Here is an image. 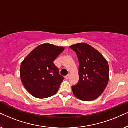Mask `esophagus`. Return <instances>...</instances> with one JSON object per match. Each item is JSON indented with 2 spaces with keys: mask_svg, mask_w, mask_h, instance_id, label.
<instances>
[{
  "mask_svg": "<svg viewBox=\"0 0 128 128\" xmlns=\"http://www.w3.org/2000/svg\"><path fill=\"white\" fill-rule=\"evenodd\" d=\"M65 78H66V80H68V78H70V75H67V76H65Z\"/></svg>",
  "mask_w": 128,
  "mask_h": 128,
  "instance_id": "34e87169",
  "label": "esophagus"
}]
</instances>
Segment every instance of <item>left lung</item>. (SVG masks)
Returning a JSON list of instances; mask_svg holds the SVG:
<instances>
[{
    "mask_svg": "<svg viewBox=\"0 0 128 128\" xmlns=\"http://www.w3.org/2000/svg\"><path fill=\"white\" fill-rule=\"evenodd\" d=\"M79 61V81L72 86L74 96L91 101L101 95L109 81V65L102 54L89 44L81 42L71 46Z\"/></svg>",
    "mask_w": 128,
    "mask_h": 128,
    "instance_id": "1",
    "label": "left lung"
}]
</instances>
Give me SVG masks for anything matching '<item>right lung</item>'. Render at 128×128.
I'll return each mask as SVG.
<instances>
[{
  "mask_svg": "<svg viewBox=\"0 0 128 128\" xmlns=\"http://www.w3.org/2000/svg\"><path fill=\"white\" fill-rule=\"evenodd\" d=\"M64 47L42 44L25 58L20 66V78L27 91L37 98H46L57 92L64 77L53 61Z\"/></svg>",
  "mask_w": 128,
  "mask_h": 128,
  "instance_id": "right-lung-1",
  "label": "right lung"
}]
</instances>
